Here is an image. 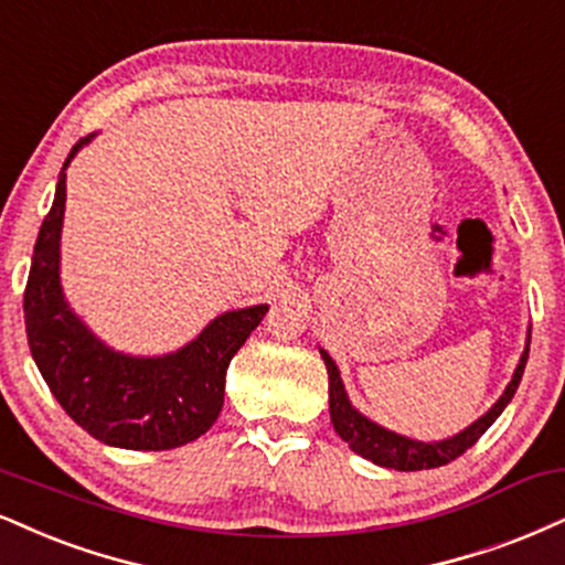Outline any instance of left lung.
Listing matches in <instances>:
<instances>
[{"label": "left lung", "mask_w": 565, "mask_h": 565, "mask_svg": "<svg viewBox=\"0 0 565 565\" xmlns=\"http://www.w3.org/2000/svg\"><path fill=\"white\" fill-rule=\"evenodd\" d=\"M532 334V331H529ZM326 371H329V411H331V424L339 437L350 445V450L363 455L365 460H373L376 466L384 468H397V471H424V468H439L452 463L455 458H460L468 447H473L481 439L489 426L494 424V418L505 411V405L511 403L515 390H519L523 369H526L529 348L521 355L519 369L513 373V382L508 384V390L502 397L494 403L492 411L487 416H481L477 424L468 426L466 431H460L458 437L445 439V441H413L399 434H392L376 426L373 420L363 418L355 407L350 405L348 394H344L342 379H339L337 365L331 363V358L321 352Z\"/></svg>", "instance_id": "left-lung-1"}]
</instances>
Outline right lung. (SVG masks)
<instances>
[{"label":"right lung","mask_w":565,"mask_h":565,"mask_svg":"<svg viewBox=\"0 0 565 565\" xmlns=\"http://www.w3.org/2000/svg\"><path fill=\"white\" fill-rule=\"evenodd\" d=\"M88 141H76L57 181L23 295L29 348L46 386L81 429L126 450H173L202 437L223 407L226 369L257 329L268 305L215 318L192 344L166 358H126L107 350L67 310L60 287V228L65 168Z\"/></svg>","instance_id":"add662e5"}]
</instances>
